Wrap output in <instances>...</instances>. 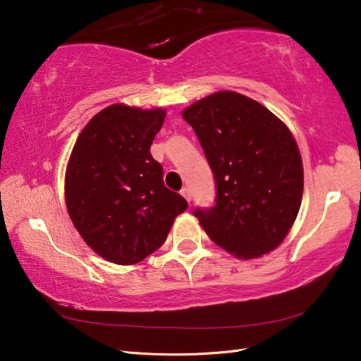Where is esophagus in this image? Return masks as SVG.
<instances>
[{"label":"esophagus","mask_w":361,"mask_h":361,"mask_svg":"<svg viewBox=\"0 0 361 361\" xmlns=\"http://www.w3.org/2000/svg\"><path fill=\"white\" fill-rule=\"evenodd\" d=\"M180 194L183 195V197H185V200H187V202H191V199H192V194H191V190H190L188 187H185V188H182Z\"/></svg>","instance_id":"esophagus-1"}]
</instances>
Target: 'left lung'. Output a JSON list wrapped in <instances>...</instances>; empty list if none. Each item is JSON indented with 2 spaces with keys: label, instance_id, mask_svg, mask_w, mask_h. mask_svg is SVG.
<instances>
[{
  "label": "left lung",
  "instance_id": "left-lung-1",
  "mask_svg": "<svg viewBox=\"0 0 361 361\" xmlns=\"http://www.w3.org/2000/svg\"><path fill=\"white\" fill-rule=\"evenodd\" d=\"M182 117L197 134L216 185L215 206L194 211L204 232L238 259L276 250L298 215L304 188L289 128L267 106L232 90L191 104Z\"/></svg>",
  "mask_w": 361,
  "mask_h": 361
}]
</instances>
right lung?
Here are the masks:
<instances>
[{
  "label": "right lung",
  "mask_w": 361,
  "mask_h": 361,
  "mask_svg": "<svg viewBox=\"0 0 361 361\" xmlns=\"http://www.w3.org/2000/svg\"><path fill=\"white\" fill-rule=\"evenodd\" d=\"M166 110L113 104L90 118L68 161L64 199L76 231L96 255L138 264L158 250L188 207L166 188L150 146Z\"/></svg>",
  "instance_id": "add662e5"
}]
</instances>
